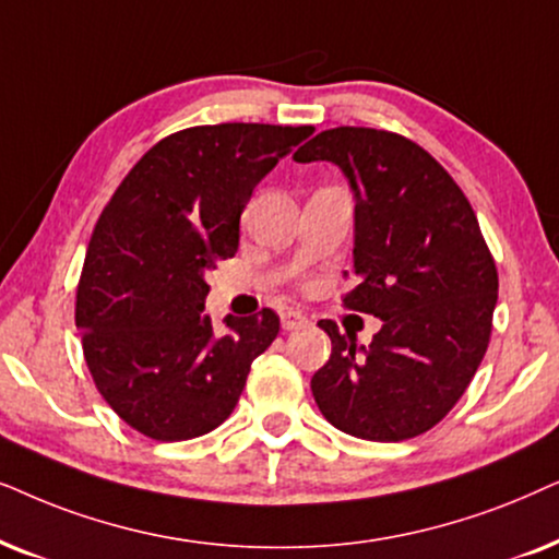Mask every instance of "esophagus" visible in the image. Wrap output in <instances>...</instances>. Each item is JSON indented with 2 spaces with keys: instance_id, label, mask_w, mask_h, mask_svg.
Returning a JSON list of instances; mask_svg holds the SVG:
<instances>
[{
  "instance_id": "34e87169",
  "label": "esophagus",
  "mask_w": 559,
  "mask_h": 559,
  "mask_svg": "<svg viewBox=\"0 0 559 559\" xmlns=\"http://www.w3.org/2000/svg\"><path fill=\"white\" fill-rule=\"evenodd\" d=\"M309 324V319H307V314H301V311H296V309H286L284 314H281V326H284V330H301V326H307Z\"/></svg>"
}]
</instances>
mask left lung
Masks as SVG:
<instances>
[{
    "instance_id": "left-lung-1",
    "label": "left lung",
    "mask_w": 559,
    "mask_h": 559,
    "mask_svg": "<svg viewBox=\"0 0 559 559\" xmlns=\"http://www.w3.org/2000/svg\"><path fill=\"white\" fill-rule=\"evenodd\" d=\"M330 160L355 197V286L345 307L383 322L370 345L340 334L311 378L324 419L370 442H401L442 421L488 349L498 273L478 217L452 176L396 132L324 130L294 155Z\"/></svg>"
}]
</instances>
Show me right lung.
<instances>
[{
  "label": "right lung",
  "instance_id": "1",
  "mask_svg": "<svg viewBox=\"0 0 559 559\" xmlns=\"http://www.w3.org/2000/svg\"><path fill=\"white\" fill-rule=\"evenodd\" d=\"M314 128L202 124L153 145L104 206L76 292L96 389L140 435L181 442L233 414L275 311L204 317L206 273L240 245L252 189Z\"/></svg>",
  "mask_w": 559,
  "mask_h": 559
}]
</instances>
